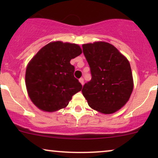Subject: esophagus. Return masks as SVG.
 I'll use <instances>...</instances> for the list:
<instances>
[{
    "instance_id": "34e87169",
    "label": "esophagus",
    "mask_w": 158,
    "mask_h": 158,
    "mask_svg": "<svg viewBox=\"0 0 158 158\" xmlns=\"http://www.w3.org/2000/svg\"><path fill=\"white\" fill-rule=\"evenodd\" d=\"M79 81H80V83H81L82 85H83L84 84V79L83 78V77H81V78H80L79 79Z\"/></svg>"
}]
</instances>
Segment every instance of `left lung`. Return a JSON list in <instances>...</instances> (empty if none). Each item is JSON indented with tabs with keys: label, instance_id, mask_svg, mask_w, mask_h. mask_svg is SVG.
Listing matches in <instances>:
<instances>
[{
	"label": "left lung",
	"instance_id": "left-lung-1",
	"mask_svg": "<svg viewBox=\"0 0 158 158\" xmlns=\"http://www.w3.org/2000/svg\"><path fill=\"white\" fill-rule=\"evenodd\" d=\"M82 47L92 76L83 85V96L93 109L113 114L126 104L133 90L130 64L109 43L96 42Z\"/></svg>",
	"mask_w": 158,
	"mask_h": 158
}]
</instances>
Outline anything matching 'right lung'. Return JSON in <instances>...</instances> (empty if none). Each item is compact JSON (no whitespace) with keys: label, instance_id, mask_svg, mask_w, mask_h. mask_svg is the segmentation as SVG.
Returning <instances> with one entry per match:
<instances>
[{"label":"right lung","instance_id":"1","mask_svg":"<svg viewBox=\"0 0 158 158\" xmlns=\"http://www.w3.org/2000/svg\"><path fill=\"white\" fill-rule=\"evenodd\" d=\"M82 53L79 45L50 42L43 47L28 64L26 86L34 104L44 111H56L68 105L82 85L74 77L70 60Z\"/></svg>","mask_w":158,"mask_h":158}]
</instances>
